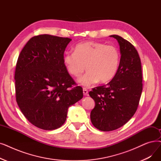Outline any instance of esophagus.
I'll return each instance as SVG.
<instances>
[{"instance_id":"34e87169","label":"esophagus","mask_w":161,"mask_h":161,"mask_svg":"<svg viewBox=\"0 0 161 161\" xmlns=\"http://www.w3.org/2000/svg\"><path fill=\"white\" fill-rule=\"evenodd\" d=\"M83 95H88V91L87 89H86V88H83Z\"/></svg>"}]
</instances>
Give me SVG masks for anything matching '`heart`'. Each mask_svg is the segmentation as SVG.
Returning <instances> with one entry per match:
<instances>
[{
  "mask_svg": "<svg viewBox=\"0 0 161 161\" xmlns=\"http://www.w3.org/2000/svg\"><path fill=\"white\" fill-rule=\"evenodd\" d=\"M120 53L114 45L99 42H86L75 45L74 52H67L64 62L69 74L76 78L88 70L79 80L81 85L89 87L99 81L105 83L116 75L120 62Z\"/></svg>",
  "mask_w": 161,
  "mask_h": 161,
  "instance_id": "b5f03b06",
  "label": "heart"
}]
</instances>
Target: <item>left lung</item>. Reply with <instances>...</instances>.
Returning a JSON list of instances; mask_svg holds the SVG:
<instances>
[{
    "label": "left lung",
    "instance_id": "left-lung-1",
    "mask_svg": "<svg viewBox=\"0 0 161 161\" xmlns=\"http://www.w3.org/2000/svg\"><path fill=\"white\" fill-rule=\"evenodd\" d=\"M121 58L118 71L107 85L89 93L95 102L91 120L101 131L116 130L127 123L137 109L143 89L141 60L134 46L116 35Z\"/></svg>",
    "mask_w": 161,
    "mask_h": 161
}]
</instances>
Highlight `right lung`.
<instances>
[{"instance_id": "obj_1", "label": "right lung", "mask_w": 161, "mask_h": 161, "mask_svg": "<svg viewBox=\"0 0 161 161\" xmlns=\"http://www.w3.org/2000/svg\"><path fill=\"white\" fill-rule=\"evenodd\" d=\"M68 37L39 35L21 51L16 66V99L24 116L45 130L61 127L68 109L83 98V89L68 72L64 53Z\"/></svg>"}]
</instances>
